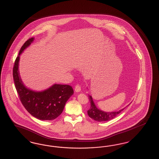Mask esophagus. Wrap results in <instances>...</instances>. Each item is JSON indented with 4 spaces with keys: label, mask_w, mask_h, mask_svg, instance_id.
I'll use <instances>...</instances> for the list:
<instances>
[{
    "label": "esophagus",
    "mask_w": 159,
    "mask_h": 159,
    "mask_svg": "<svg viewBox=\"0 0 159 159\" xmlns=\"http://www.w3.org/2000/svg\"><path fill=\"white\" fill-rule=\"evenodd\" d=\"M75 90L76 92H80L81 90V88L79 84H77L75 87Z\"/></svg>",
    "instance_id": "1"
}]
</instances>
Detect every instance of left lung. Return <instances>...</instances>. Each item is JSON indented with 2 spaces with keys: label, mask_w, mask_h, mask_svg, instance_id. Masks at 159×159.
Instances as JSON below:
<instances>
[{
  "label": "left lung",
  "mask_w": 159,
  "mask_h": 159,
  "mask_svg": "<svg viewBox=\"0 0 159 159\" xmlns=\"http://www.w3.org/2000/svg\"><path fill=\"white\" fill-rule=\"evenodd\" d=\"M88 97L90 103V107L88 110V115L90 118L97 121H106L111 120L115 118L116 116L118 115L121 111H123L126 107L123 109L117 111L105 112L97 108L91 96L89 95Z\"/></svg>",
  "instance_id": "obj_1"
}]
</instances>
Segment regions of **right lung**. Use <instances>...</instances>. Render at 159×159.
Masks as SVG:
<instances>
[{"label":"right lung","instance_id":"obj_1","mask_svg":"<svg viewBox=\"0 0 159 159\" xmlns=\"http://www.w3.org/2000/svg\"><path fill=\"white\" fill-rule=\"evenodd\" d=\"M29 39L19 51L13 69V77L17 92L23 106L33 117L42 120H52L62 113L66 102L73 94V88L67 84H55L42 91L34 92L24 85L19 75L20 55L33 42Z\"/></svg>","mask_w":159,"mask_h":159}]
</instances>
